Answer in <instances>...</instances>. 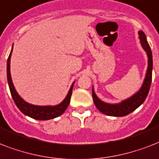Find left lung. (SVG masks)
I'll return each mask as SVG.
<instances>
[{"label":"left lung","instance_id":"obj_1","mask_svg":"<svg viewBox=\"0 0 159 159\" xmlns=\"http://www.w3.org/2000/svg\"><path fill=\"white\" fill-rule=\"evenodd\" d=\"M139 35L140 43L143 49L145 50L148 55V69L146 72V77L143 81V86L137 93L132 96L130 98H128L125 101H123L119 104H108L105 103L97 97L95 94L94 90L92 89V97L95 106L102 113L110 116H125L131 113L132 111L138 108L145 101L150 89L151 82H152V70H153V56L152 51L148 45L146 39L145 34L143 31H139Z\"/></svg>","mask_w":159,"mask_h":159}]
</instances>
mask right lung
I'll return each instance as SVG.
<instances>
[{"instance_id":"1","label":"right lung","mask_w":159,"mask_h":159,"mask_svg":"<svg viewBox=\"0 0 159 159\" xmlns=\"http://www.w3.org/2000/svg\"><path fill=\"white\" fill-rule=\"evenodd\" d=\"M12 48H13V47H12ZM11 53H12V49H11V53L9 55L8 59H7V69H6L7 70V80H8L9 87H10V91H11L12 98H13L14 102L16 103V106L19 108V110L22 113L25 114V116H28L31 118L39 120H51V119L56 118L57 116H61L66 111V109L67 108V106L69 105L70 99H71V96H72V87H73L74 82L72 83V87L70 88L66 98L59 105L53 106H39L30 104L28 102H25L19 96L18 93L16 92V89H15V87H14L12 79H11V71H10Z\"/></svg>"}]
</instances>
